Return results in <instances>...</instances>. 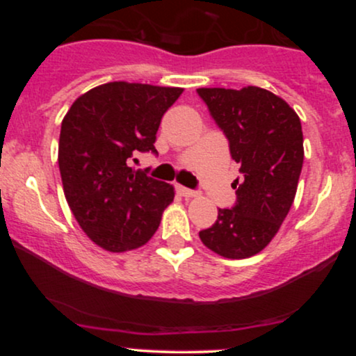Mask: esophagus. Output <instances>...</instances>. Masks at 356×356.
I'll return each mask as SVG.
<instances>
[{
  "label": "esophagus",
  "mask_w": 356,
  "mask_h": 356,
  "mask_svg": "<svg viewBox=\"0 0 356 356\" xmlns=\"http://www.w3.org/2000/svg\"><path fill=\"white\" fill-rule=\"evenodd\" d=\"M177 192L182 195V197H195V195L199 194L197 191L187 189V187H182V186H177Z\"/></svg>",
  "instance_id": "1"
}]
</instances>
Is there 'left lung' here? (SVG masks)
<instances>
[{
	"label": "left lung",
	"mask_w": 356,
	"mask_h": 356,
	"mask_svg": "<svg viewBox=\"0 0 356 356\" xmlns=\"http://www.w3.org/2000/svg\"><path fill=\"white\" fill-rule=\"evenodd\" d=\"M197 95L241 172L232 182L234 206L219 209L199 238L219 256L244 259L268 246L295 201L305 157L301 122L283 99L259 87L197 88Z\"/></svg>",
	"instance_id": "obj_1"
}]
</instances>
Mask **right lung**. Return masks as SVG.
I'll list each match as a JSON object with an SVG mask.
<instances>
[{"instance_id": "add662e5", "label": "right lung", "mask_w": 356, "mask_h": 356, "mask_svg": "<svg viewBox=\"0 0 356 356\" xmlns=\"http://www.w3.org/2000/svg\"><path fill=\"white\" fill-rule=\"evenodd\" d=\"M182 88L112 81L79 97L61 122L65 197L87 236L110 252L144 246L174 201V187L132 167L155 150L161 118Z\"/></svg>"}]
</instances>
